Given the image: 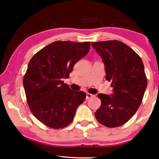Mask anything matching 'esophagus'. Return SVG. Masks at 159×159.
Listing matches in <instances>:
<instances>
[{
    "instance_id": "1",
    "label": "esophagus",
    "mask_w": 159,
    "mask_h": 159,
    "mask_svg": "<svg viewBox=\"0 0 159 159\" xmlns=\"http://www.w3.org/2000/svg\"><path fill=\"white\" fill-rule=\"evenodd\" d=\"M93 96H94V95L90 94V93H87V94H86V99H89V98H92Z\"/></svg>"
}]
</instances>
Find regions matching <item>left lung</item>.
<instances>
[{
  "label": "left lung",
  "instance_id": "obj_1",
  "mask_svg": "<svg viewBox=\"0 0 159 159\" xmlns=\"http://www.w3.org/2000/svg\"><path fill=\"white\" fill-rule=\"evenodd\" d=\"M105 65L106 79L111 81V95H98L101 105L95 113L101 125L113 128L123 125L135 114L148 84L140 56L119 40L91 43Z\"/></svg>",
  "mask_w": 159,
  "mask_h": 159
}]
</instances>
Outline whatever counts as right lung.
<instances>
[{
	"instance_id": "add662e5",
	"label": "right lung",
	"mask_w": 159,
	"mask_h": 159,
	"mask_svg": "<svg viewBox=\"0 0 159 159\" xmlns=\"http://www.w3.org/2000/svg\"><path fill=\"white\" fill-rule=\"evenodd\" d=\"M90 42L56 41L34 55L23 78L27 102L32 114L43 125L61 129L73 121L76 110L86 98L73 91L63 80L88 53Z\"/></svg>"
}]
</instances>
